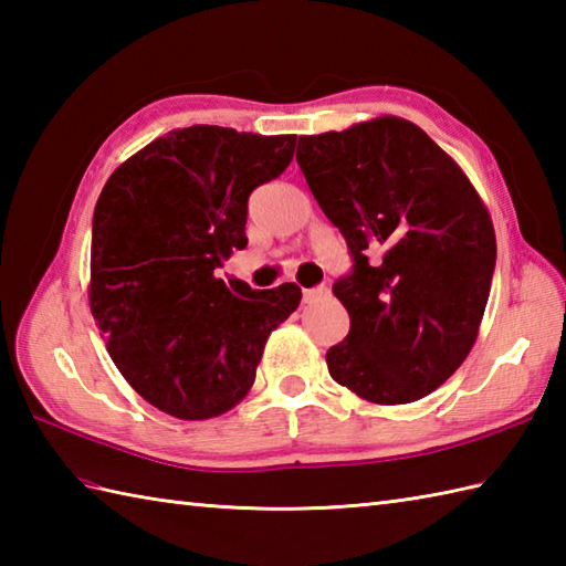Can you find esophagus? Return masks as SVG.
Instances as JSON below:
<instances>
[{"mask_svg": "<svg viewBox=\"0 0 566 566\" xmlns=\"http://www.w3.org/2000/svg\"><path fill=\"white\" fill-rule=\"evenodd\" d=\"M328 294V286H311V290H304V304H314V302H318L321 296H326Z\"/></svg>", "mask_w": 566, "mask_h": 566, "instance_id": "1", "label": "esophagus"}]
</instances>
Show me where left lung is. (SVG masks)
<instances>
[{
    "instance_id": "1",
    "label": "left lung",
    "mask_w": 566,
    "mask_h": 566,
    "mask_svg": "<svg viewBox=\"0 0 566 566\" xmlns=\"http://www.w3.org/2000/svg\"><path fill=\"white\" fill-rule=\"evenodd\" d=\"M296 163L353 258L333 284L350 333L326 353L331 377L371 403L423 399L476 340L496 268L486 207L406 118L302 136Z\"/></svg>"
}]
</instances>
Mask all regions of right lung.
Here are the masks:
<instances>
[{"mask_svg":"<svg viewBox=\"0 0 566 566\" xmlns=\"http://www.w3.org/2000/svg\"><path fill=\"white\" fill-rule=\"evenodd\" d=\"M296 136L177 128L104 185L92 221L90 308L114 365L182 420L226 413L250 391L270 333L302 290H250L216 270L248 245L252 189L280 177Z\"/></svg>","mask_w":566,"mask_h":566,"instance_id":"1","label":"right lung"}]
</instances>
